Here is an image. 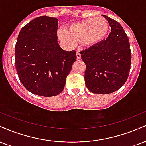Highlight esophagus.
<instances>
[{"instance_id": "esophagus-1", "label": "esophagus", "mask_w": 146, "mask_h": 146, "mask_svg": "<svg viewBox=\"0 0 146 146\" xmlns=\"http://www.w3.org/2000/svg\"><path fill=\"white\" fill-rule=\"evenodd\" d=\"M76 56H77V59H78V60L81 59V54L79 53V51H78L76 53Z\"/></svg>"}]
</instances>
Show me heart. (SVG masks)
<instances>
[{"mask_svg": "<svg viewBox=\"0 0 146 146\" xmlns=\"http://www.w3.org/2000/svg\"><path fill=\"white\" fill-rule=\"evenodd\" d=\"M109 29V23L106 18H90L71 25L68 31L60 28L58 33L60 39L67 44L73 45L78 42L85 46H93L103 40Z\"/></svg>", "mask_w": 146, "mask_h": 146, "instance_id": "obj_1", "label": "heart"}]
</instances>
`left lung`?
I'll use <instances>...</instances> for the list:
<instances>
[{"label":"left lung","mask_w":146,"mask_h":146,"mask_svg":"<svg viewBox=\"0 0 146 146\" xmlns=\"http://www.w3.org/2000/svg\"><path fill=\"white\" fill-rule=\"evenodd\" d=\"M111 27L106 38L80 52L86 64L84 80L87 88L93 93L109 94L126 82L131 64L129 39L121 25L103 16Z\"/></svg>","instance_id":"obj_1"}]
</instances>
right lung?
Returning <instances> with one entry per match:
<instances>
[{
  "label": "right lung",
  "mask_w": 146,
  "mask_h": 146,
  "mask_svg": "<svg viewBox=\"0 0 146 146\" xmlns=\"http://www.w3.org/2000/svg\"><path fill=\"white\" fill-rule=\"evenodd\" d=\"M58 20L40 16L22 28L15 46V64L18 78L35 95L55 96L62 93L76 51L60 46Z\"/></svg>",
  "instance_id": "obj_1"
}]
</instances>
